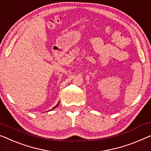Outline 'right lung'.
I'll use <instances>...</instances> for the list:
<instances>
[{
  "instance_id": "add662e5",
  "label": "right lung",
  "mask_w": 151,
  "mask_h": 151,
  "mask_svg": "<svg viewBox=\"0 0 151 151\" xmlns=\"http://www.w3.org/2000/svg\"><path fill=\"white\" fill-rule=\"evenodd\" d=\"M59 103H60V102H58V104H57V105H56V106H54V107L53 108V109H52V110H53V109H55V108H56V107H57L58 105H59Z\"/></svg>"
}]
</instances>
